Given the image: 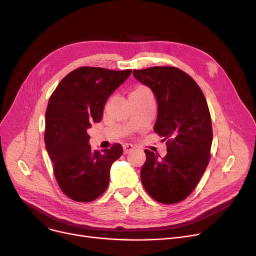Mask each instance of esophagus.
<instances>
[{"mask_svg":"<svg viewBox=\"0 0 256 256\" xmlns=\"http://www.w3.org/2000/svg\"><path fill=\"white\" fill-rule=\"evenodd\" d=\"M134 150V146L132 144H124V154H128Z\"/></svg>","mask_w":256,"mask_h":256,"instance_id":"1","label":"esophagus"}]
</instances>
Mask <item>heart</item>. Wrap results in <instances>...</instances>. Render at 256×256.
I'll list each match as a JSON object with an SVG mask.
<instances>
[{"label": "heart", "instance_id": "heart-1", "mask_svg": "<svg viewBox=\"0 0 256 256\" xmlns=\"http://www.w3.org/2000/svg\"><path fill=\"white\" fill-rule=\"evenodd\" d=\"M148 94H150V90L147 89L146 87L144 86H137L134 88L130 94H128V100L130 98H139V96H148Z\"/></svg>", "mask_w": 256, "mask_h": 256}]
</instances>
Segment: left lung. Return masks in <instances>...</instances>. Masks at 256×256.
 I'll return each mask as SVG.
<instances>
[{"instance_id": "8db88e82", "label": "left lung", "mask_w": 256, "mask_h": 256, "mask_svg": "<svg viewBox=\"0 0 256 256\" xmlns=\"http://www.w3.org/2000/svg\"><path fill=\"white\" fill-rule=\"evenodd\" d=\"M132 74L154 94L158 117L154 130L167 145L164 158L144 150L142 184L158 202H180L195 189L210 158L212 130L208 102L195 80L176 67L154 66L135 70Z\"/></svg>"}]
</instances>
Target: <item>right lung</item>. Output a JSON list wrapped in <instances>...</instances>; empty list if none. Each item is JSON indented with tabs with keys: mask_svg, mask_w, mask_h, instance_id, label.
I'll return each mask as SVG.
<instances>
[{
	"mask_svg": "<svg viewBox=\"0 0 256 256\" xmlns=\"http://www.w3.org/2000/svg\"><path fill=\"white\" fill-rule=\"evenodd\" d=\"M132 70L80 67L67 74L48 100L46 148L62 192L78 202L98 198L109 186L112 164L122 154L116 143L102 152L91 150L87 130L100 122L111 94Z\"/></svg>",
	"mask_w": 256,
	"mask_h": 256,
	"instance_id": "obj_1",
	"label": "right lung"
}]
</instances>
